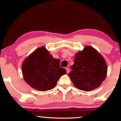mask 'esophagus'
Masks as SVG:
<instances>
[{
	"mask_svg": "<svg viewBox=\"0 0 121 121\" xmlns=\"http://www.w3.org/2000/svg\"><path fill=\"white\" fill-rule=\"evenodd\" d=\"M66 72H67V73H69V67H66Z\"/></svg>",
	"mask_w": 121,
	"mask_h": 121,
	"instance_id": "obj_1",
	"label": "esophagus"
}]
</instances>
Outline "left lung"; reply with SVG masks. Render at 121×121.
Wrapping results in <instances>:
<instances>
[{
  "instance_id": "left-lung-1",
  "label": "left lung",
  "mask_w": 121,
  "mask_h": 121,
  "mask_svg": "<svg viewBox=\"0 0 121 121\" xmlns=\"http://www.w3.org/2000/svg\"><path fill=\"white\" fill-rule=\"evenodd\" d=\"M69 76L77 89L93 91L105 79L108 67L105 59L94 48L86 45L76 54Z\"/></svg>"
}]
</instances>
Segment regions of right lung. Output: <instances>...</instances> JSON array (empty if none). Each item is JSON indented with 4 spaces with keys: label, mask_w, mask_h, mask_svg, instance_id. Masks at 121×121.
I'll list each match as a JSON object with an SVG mask.
<instances>
[{
    "label": "right lung",
    "mask_w": 121,
    "mask_h": 121,
    "mask_svg": "<svg viewBox=\"0 0 121 121\" xmlns=\"http://www.w3.org/2000/svg\"><path fill=\"white\" fill-rule=\"evenodd\" d=\"M44 47L39 48L23 61L22 72L25 81L33 89L47 91L52 89L66 71L60 66Z\"/></svg>",
    "instance_id": "1"
}]
</instances>
